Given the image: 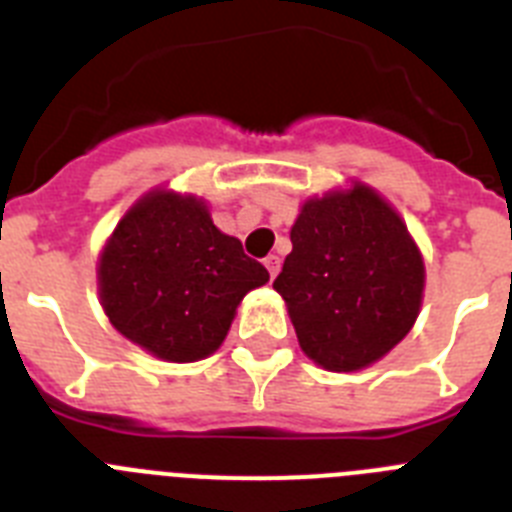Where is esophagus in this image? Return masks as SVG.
Masks as SVG:
<instances>
[{"label": "esophagus", "instance_id": "obj_1", "mask_svg": "<svg viewBox=\"0 0 512 512\" xmlns=\"http://www.w3.org/2000/svg\"><path fill=\"white\" fill-rule=\"evenodd\" d=\"M265 268H268L270 278H275V275H278V270H281V257H278V255L265 257Z\"/></svg>", "mask_w": 512, "mask_h": 512}]
</instances>
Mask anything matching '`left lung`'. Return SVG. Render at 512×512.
Here are the masks:
<instances>
[{"mask_svg": "<svg viewBox=\"0 0 512 512\" xmlns=\"http://www.w3.org/2000/svg\"><path fill=\"white\" fill-rule=\"evenodd\" d=\"M273 288L299 345L327 371H361L412 330L425 265L399 213L363 182L309 198Z\"/></svg>", "mask_w": 512, "mask_h": 512, "instance_id": "1", "label": "left lung"}]
</instances>
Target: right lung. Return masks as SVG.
Instances as JSON below:
<instances>
[{"label": "right lung", "instance_id": "right-lung-1", "mask_svg": "<svg viewBox=\"0 0 512 512\" xmlns=\"http://www.w3.org/2000/svg\"><path fill=\"white\" fill-rule=\"evenodd\" d=\"M270 281L242 242L213 226L195 195L151 190L118 221L97 265L115 330L162 361L219 350L239 301Z\"/></svg>", "mask_w": 512, "mask_h": 512}]
</instances>
